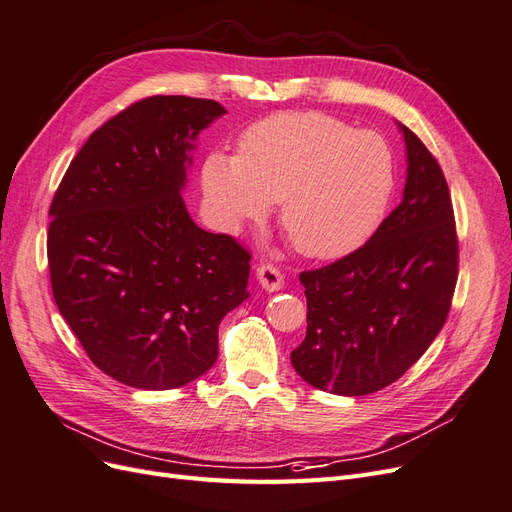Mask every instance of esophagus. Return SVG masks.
<instances>
[{"instance_id": "1", "label": "esophagus", "mask_w": 512, "mask_h": 512, "mask_svg": "<svg viewBox=\"0 0 512 512\" xmlns=\"http://www.w3.org/2000/svg\"><path fill=\"white\" fill-rule=\"evenodd\" d=\"M256 280L262 288L269 290V292L284 288V275L280 273V269H275L273 265L256 267Z\"/></svg>"}]
</instances>
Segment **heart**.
Masks as SVG:
<instances>
[{"mask_svg":"<svg viewBox=\"0 0 512 512\" xmlns=\"http://www.w3.org/2000/svg\"><path fill=\"white\" fill-rule=\"evenodd\" d=\"M205 203L226 230L260 222L280 200V224L307 258L352 254L380 226L395 188L382 136L316 111L277 113L239 138V156L211 151Z\"/></svg>","mask_w":512,"mask_h":512,"instance_id":"b5f03b06","label":"heart"}]
</instances>
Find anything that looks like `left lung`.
I'll list each match as a JSON object with an SVG mask.
<instances>
[{
    "mask_svg": "<svg viewBox=\"0 0 512 512\" xmlns=\"http://www.w3.org/2000/svg\"><path fill=\"white\" fill-rule=\"evenodd\" d=\"M406 143L404 198L363 247L305 271L307 333L290 352L314 389L361 397L389 386L444 327L459 247L444 173L414 132Z\"/></svg>",
    "mask_w": 512,
    "mask_h": 512,
    "instance_id": "left-lung-1",
    "label": "left lung"
}]
</instances>
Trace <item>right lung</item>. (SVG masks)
Here are the masks:
<instances>
[{"label": "right lung", "mask_w": 512, "mask_h": 512, "mask_svg": "<svg viewBox=\"0 0 512 512\" xmlns=\"http://www.w3.org/2000/svg\"><path fill=\"white\" fill-rule=\"evenodd\" d=\"M226 108L153 96L108 119L51 203L59 314L106 376L132 389L185 386L218 359V327L250 292V254L183 203L198 134Z\"/></svg>", "instance_id": "right-lung-1"}]
</instances>
